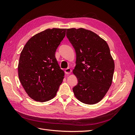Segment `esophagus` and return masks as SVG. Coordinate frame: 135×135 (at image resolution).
Here are the masks:
<instances>
[{"label":"esophagus","mask_w":135,"mask_h":135,"mask_svg":"<svg viewBox=\"0 0 135 135\" xmlns=\"http://www.w3.org/2000/svg\"><path fill=\"white\" fill-rule=\"evenodd\" d=\"M65 72L66 74H70L71 72V70L70 68H67L65 70Z\"/></svg>","instance_id":"1"}]
</instances>
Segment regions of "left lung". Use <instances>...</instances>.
Masks as SVG:
<instances>
[{
    "label": "left lung",
    "mask_w": 135,
    "mask_h": 135,
    "mask_svg": "<svg viewBox=\"0 0 135 135\" xmlns=\"http://www.w3.org/2000/svg\"><path fill=\"white\" fill-rule=\"evenodd\" d=\"M66 36L76 52L73 73L78 83L73 88L76 99L88 105L103 99L111 86L114 61L107 42L83 28H68Z\"/></svg>",
    "instance_id": "8db88e82"
}]
</instances>
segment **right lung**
<instances>
[{
	"label": "right lung",
	"mask_w": 135,
	"mask_h": 135,
	"mask_svg": "<svg viewBox=\"0 0 135 135\" xmlns=\"http://www.w3.org/2000/svg\"><path fill=\"white\" fill-rule=\"evenodd\" d=\"M66 28H48L28 40L20 54L18 78L28 96L46 102L55 97L64 78L55 57L56 49L66 34Z\"/></svg>",
	"instance_id": "1"
}]
</instances>
